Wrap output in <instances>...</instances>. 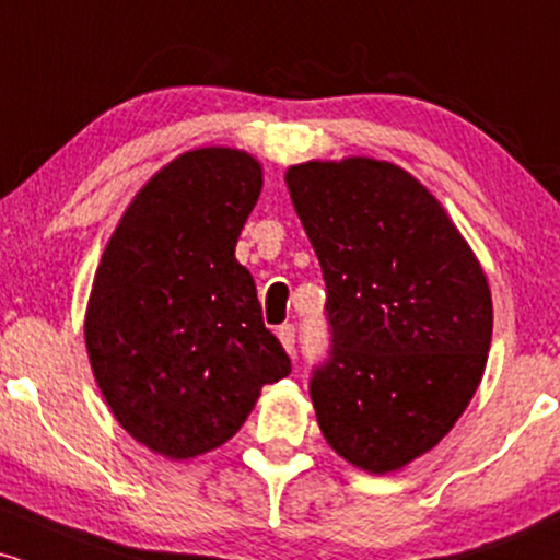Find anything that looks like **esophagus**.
Wrapping results in <instances>:
<instances>
[{"label": "esophagus", "mask_w": 560, "mask_h": 560, "mask_svg": "<svg viewBox=\"0 0 560 560\" xmlns=\"http://www.w3.org/2000/svg\"><path fill=\"white\" fill-rule=\"evenodd\" d=\"M294 326L292 324H284V326H279V329H276V337H279V342L284 345V350L289 352V355H294Z\"/></svg>", "instance_id": "34e87169"}]
</instances>
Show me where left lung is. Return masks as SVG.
I'll list each match as a JSON object with an SVG mask.
<instances>
[{
	"instance_id": "obj_1",
	"label": "left lung",
	"mask_w": 560,
	"mask_h": 560,
	"mask_svg": "<svg viewBox=\"0 0 560 560\" xmlns=\"http://www.w3.org/2000/svg\"><path fill=\"white\" fill-rule=\"evenodd\" d=\"M287 189L326 281L331 358L311 382L326 442L369 474L400 471L477 392L492 294L432 191L374 158L289 165Z\"/></svg>"
}]
</instances>
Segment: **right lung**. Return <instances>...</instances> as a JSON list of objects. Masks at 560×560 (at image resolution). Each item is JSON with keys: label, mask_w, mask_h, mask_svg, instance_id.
Masks as SVG:
<instances>
[{"label": "right lung", "mask_w": 560, "mask_h": 560, "mask_svg": "<svg viewBox=\"0 0 560 560\" xmlns=\"http://www.w3.org/2000/svg\"><path fill=\"white\" fill-rule=\"evenodd\" d=\"M262 165L234 147L189 150L120 215L89 294L96 387L133 440L171 460L221 447L292 363L234 258Z\"/></svg>", "instance_id": "1"}]
</instances>
